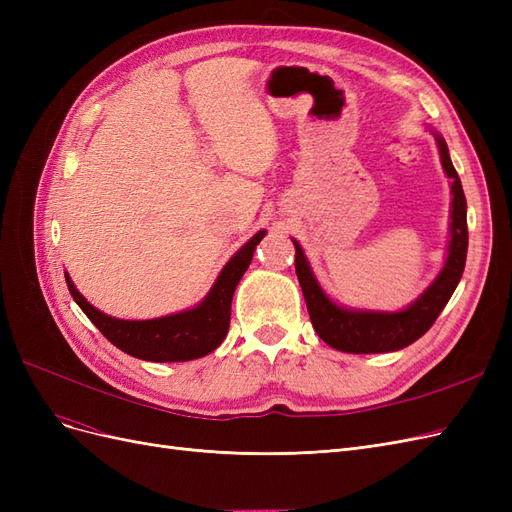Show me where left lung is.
Here are the masks:
<instances>
[{
  "label": "left lung",
  "mask_w": 512,
  "mask_h": 512,
  "mask_svg": "<svg viewBox=\"0 0 512 512\" xmlns=\"http://www.w3.org/2000/svg\"><path fill=\"white\" fill-rule=\"evenodd\" d=\"M436 145L440 151V162L446 177L451 179V224H448V245L446 258L440 273L418 297L397 312H380V309H356L335 303L327 292L322 290L320 282L309 267V260L297 239L294 243V267L307 303L309 318L322 342L331 348L350 352V354H378V352H395L414 344L418 337H423L431 324L436 322L448 299L463 275L468 256V205L457 170L448 156V147L444 138L433 132Z\"/></svg>",
  "instance_id": "left-lung-1"
}]
</instances>
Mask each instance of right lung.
Instances as JSON below:
<instances>
[{"instance_id": "1", "label": "right lung", "mask_w": 512, "mask_h": 512, "mask_svg": "<svg viewBox=\"0 0 512 512\" xmlns=\"http://www.w3.org/2000/svg\"><path fill=\"white\" fill-rule=\"evenodd\" d=\"M267 235V230H258L256 235L235 252L213 286L198 305L183 309L177 314H168L151 320H123L113 318L98 307L91 305L83 294L76 290L66 271V284L85 316L96 324L100 333L117 346L121 352L136 356L151 363H181L200 359L218 348L230 327V305L232 294L243 273L250 267L256 245Z\"/></svg>"}]
</instances>
